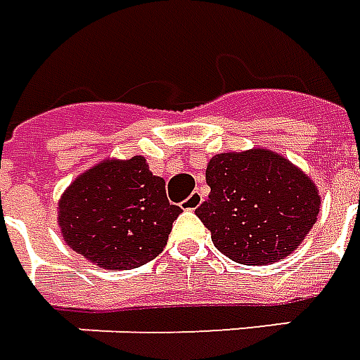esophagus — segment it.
Returning <instances> with one entry per match:
<instances>
[{"label":"esophagus","mask_w":360,"mask_h":360,"mask_svg":"<svg viewBox=\"0 0 360 360\" xmlns=\"http://www.w3.org/2000/svg\"><path fill=\"white\" fill-rule=\"evenodd\" d=\"M203 203V193L201 192H193L188 200L182 203V207L186 209V211H193V209H198Z\"/></svg>","instance_id":"1"}]
</instances>
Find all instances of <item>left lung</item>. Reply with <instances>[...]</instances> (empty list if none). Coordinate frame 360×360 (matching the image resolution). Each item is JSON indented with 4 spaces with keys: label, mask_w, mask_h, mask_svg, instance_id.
Wrapping results in <instances>:
<instances>
[{
    "label": "left lung",
    "mask_w": 360,
    "mask_h": 360,
    "mask_svg": "<svg viewBox=\"0 0 360 360\" xmlns=\"http://www.w3.org/2000/svg\"><path fill=\"white\" fill-rule=\"evenodd\" d=\"M209 200L195 215L225 256L244 266H267L302 244L320 213L312 178L269 149L211 157Z\"/></svg>",
    "instance_id": "left-lung-1"
}]
</instances>
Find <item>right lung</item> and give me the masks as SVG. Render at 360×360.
I'll return each instance as SVG.
<instances>
[{"label": "right lung", "instance_id": "add662e5", "mask_svg": "<svg viewBox=\"0 0 360 360\" xmlns=\"http://www.w3.org/2000/svg\"><path fill=\"white\" fill-rule=\"evenodd\" d=\"M178 205L141 155L104 159L71 182L58 203V225L71 250L103 269H134L167 246Z\"/></svg>", "mask_w": 360, "mask_h": 360}]
</instances>
